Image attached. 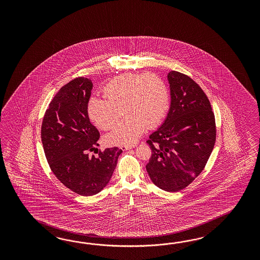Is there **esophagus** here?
Returning <instances> with one entry per match:
<instances>
[{
  "mask_svg": "<svg viewBox=\"0 0 260 260\" xmlns=\"http://www.w3.org/2000/svg\"><path fill=\"white\" fill-rule=\"evenodd\" d=\"M135 146H123V147H121L120 149L122 150H131V149H133V148H134Z\"/></svg>",
  "mask_w": 260,
  "mask_h": 260,
  "instance_id": "esophagus-1",
  "label": "esophagus"
}]
</instances>
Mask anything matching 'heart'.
Returning <instances> with one entry per match:
<instances>
[{
	"label": "heart",
	"mask_w": 260,
	"mask_h": 260,
	"mask_svg": "<svg viewBox=\"0 0 260 260\" xmlns=\"http://www.w3.org/2000/svg\"><path fill=\"white\" fill-rule=\"evenodd\" d=\"M107 99L92 96L87 101L88 118L98 128L107 131L115 125L117 109L126 116L105 137L110 146H132L146 126H157L170 106L168 87L162 79L150 73H126L111 80L104 87Z\"/></svg>",
	"instance_id": "heart-1"
}]
</instances>
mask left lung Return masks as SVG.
I'll list each match as a JSON object with an SVG mask.
<instances>
[{"instance_id":"8db88e82","label":"left lung","mask_w":260,"mask_h":260,"mask_svg":"<svg viewBox=\"0 0 260 260\" xmlns=\"http://www.w3.org/2000/svg\"><path fill=\"white\" fill-rule=\"evenodd\" d=\"M171 107L165 121L147 143L146 166L151 181L166 191L185 189L204 170L214 147L216 128L211 103L189 76L170 71Z\"/></svg>"}]
</instances>
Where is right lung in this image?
Listing matches in <instances>:
<instances>
[{"label":"right lung","instance_id":"add662e5","mask_svg":"<svg viewBox=\"0 0 260 260\" xmlns=\"http://www.w3.org/2000/svg\"><path fill=\"white\" fill-rule=\"evenodd\" d=\"M91 80L73 79L60 88L43 119L41 138L51 171L63 185L83 197L100 192L110 182L122 150L117 147L88 156L100 134L89 121Z\"/></svg>","mask_w":260,"mask_h":260}]
</instances>
